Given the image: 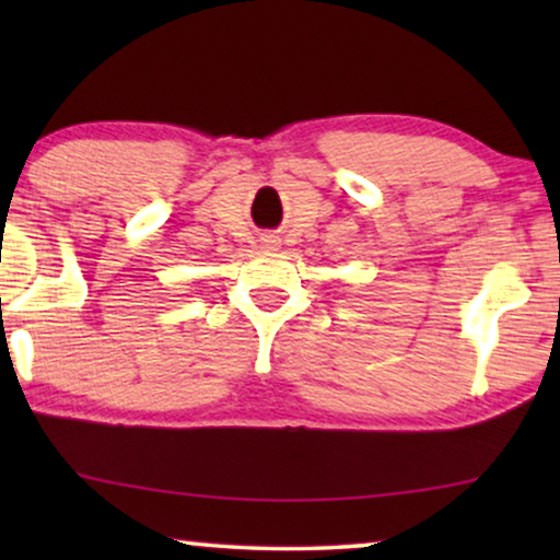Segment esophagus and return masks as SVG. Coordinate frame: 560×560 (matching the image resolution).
Wrapping results in <instances>:
<instances>
[{"label": "esophagus", "instance_id": "obj_1", "mask_svg": "<svg viewBox=\"0 0 560 560\" xmlns=\"http://www.w3.org/2000/svg\"><path fill=\"white\" fill-rule=\"evenodd\" d=\"M265 244H262V247L265 249H275V247H278V240H272V236H267V240H262Z\"/></svg>", "mask_w": 560, "mask_h": 560}]
</instances>
